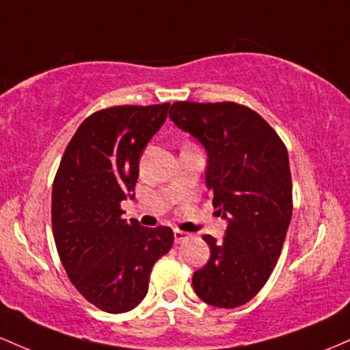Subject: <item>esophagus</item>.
<instances>
[{"label": "esophagus", "mask_w": 350, "mask_h": 350, "mask_svg": "<svg viewBox=\"0 0 350 350\" xmlns=\"http://www.w3.org/2000/svg\"><path fill=\"white\" fill-rule=\"evenodd\" d=\"M174 238H175V243H183V241H187L188 238H190V234L188 233H185V231H180V230H175L174 231Z\"/></svg>", "instance_id": "esophagus-1"}]
</instances>
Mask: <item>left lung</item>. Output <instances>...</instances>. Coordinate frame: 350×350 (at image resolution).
Returning <instances> with one entry per match:
<instances>
[{
	"label": "left lung",
	"mask_w": 350,
	"mask_h": 350,
	"mask_svg": "<svg viewBox=\"0 0 350 350\" xmlns=\"http://www.w3.org/2000/svg\"><path fill=\"white\" fill-rule=\"evenodd\" d=\"M168 117L205 148L206 188L226 219L223 241L203 237L210 260L193 273V291L215 308H238L268 281L288 233V150L261 116L234 102H175Z\"/></svg>",
	"instance_id": "obj_1"
}]
</instances>
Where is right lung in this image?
<instances>
[{
    "label": "right lung",
    "instance_id": "obj_1",
    "mask_svg": "<svg viewBox=\"0 0 350 350\" xmlns=\"http://www.w3.org/2000/svg\"><path fill=\"white\" fill-rule=\"evenodd\" d=\"M170 104L119 105L89 116L62 155L53 185V231L76 289L105 312L137 308L155 261L174 231L122 219L120 202L135 196L142 150L162 127Z\"/></svg>",
    "mask_w": 350,
    "mask_h": 350
}]
</instances>
